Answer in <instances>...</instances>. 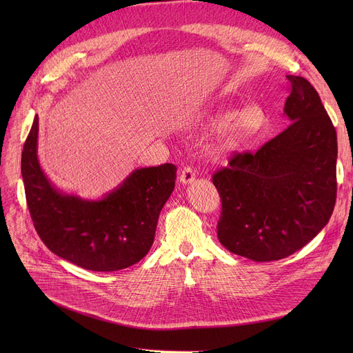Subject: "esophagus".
<instances>
[{
  "instance_id": "34e87169",
  "label": "esophagus",
  "mask_w": 353,
  "mask_h": 353,
  "mask_svg": "<svg viewBox=\"0 0 353 353\" xmlns=\"http://www.w3.org/2000/svg\"><path fill=\"white\" fill-rule=\"evenodd\" d=\"M179 179H180V183L189 184V183H192L196 179V173H194V170L192 169L190 165H186V167H183V169H181Z\"/></svg>"
}]
</instances>
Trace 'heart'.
<instances>
[{
    "instance_id": "obj_1",
    "label": "heart",
    "mask_w": 353,
    "mask_h": 353,
    "mask_svg": "<svg viewBox=\"0 0 353 353\" xmlns=\"http://www.w3.org/2000/svg\"><path fill=\"white\" fill-rule=\"evenodd\" d=\"M229 121L231 123L225 127V132L219 141L221 150H233L237 145L261 133L266 124V114L261 107L253 104L240 110L236 116L233 111H220L210 119V124L221 125Z\"/></svg>"
}]
</instances>
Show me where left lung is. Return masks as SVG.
<instances>
[{
  "label": "left lung",
  "mask_w": 353,
  "mask_h": 353,
  "mask_svg": "<svg viewBox=\"0 0 353 353\" xmlns=\"http://www.w3.org/2000/svg\"><path fill=\"white\" fill-rule=\"evenodd\" d=\"M286 77L285 114L292 123L213 174L221 199L220 243L254 262L302 249L327 225L336 201V130L313 85Z\"/></svg>",
  "instance_id": "8db88e82"
}]
</instances>
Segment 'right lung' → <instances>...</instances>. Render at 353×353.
Instances as JSON below:
<instances>
[{
  "mask_svg": "<svg viewBox=\"0 0 353 353\" xmlns=\"http://www.w3.org/2000/svg\"><path fill=\"white\" fill-rule=\"evenodd\" d=\"M39 116L21 156L26 199L44 245L87 270L116 272L136 265L150 250L159 214L174 189L177 167L165 163L137 169L101 200H83L55 189L37 157Z\"/></svg>",
  "mask_w": 353,
  "mask_h": 353,
  "instance_id": "right-lung-1",
  "label": "right lung"
}]
</instances>
